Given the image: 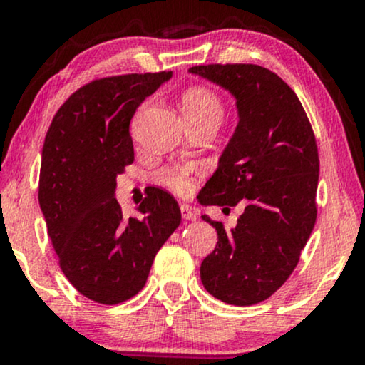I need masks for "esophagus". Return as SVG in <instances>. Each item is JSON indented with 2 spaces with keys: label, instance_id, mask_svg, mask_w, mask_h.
I'll return each instance as SVG.
<instances>
[{
  "label": "esophagus",
  "instance_id": "obj_1",
  "mask_svg": "<svg viewBox=\"0 0 365 365\" xmlns=\"http://www.w3.org/2000/svg\"><path fill=\"white\" fill-rule=\"evenodd\" d=\"M180 211H182L183 220H187V221H195L197 220V212L190 206H188V204H182V206H180Z\"/></svg>",
  "mask_w": 365,
  "mask_h": 365
}]
</instances>
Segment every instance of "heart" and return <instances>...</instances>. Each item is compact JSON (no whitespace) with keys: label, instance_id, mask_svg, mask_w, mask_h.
Returning <instances> with one entry per match:
<instances>
[{"label":"heart","instance_id":"heart-1","mask_svg":"<svg viewBox=\"0 0 365 365\" xmlns=\"http://www.w3.org/2000/svg\"><path fill=\"white\" fill-rule=\"evenodd\" d=\"M182 108L185 115H221V108L217 96L207 87H190L182 98ZM161 185L168 187L177 194H187L192 188L190 171L185 166H170L161 170L156 175Z\"/></svg>","mask_w":365,"mask_h":365}]
</instances>
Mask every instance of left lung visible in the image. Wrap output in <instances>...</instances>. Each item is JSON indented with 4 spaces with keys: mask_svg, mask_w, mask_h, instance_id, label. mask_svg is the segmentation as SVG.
Segmentation results:
<instances>
[{
    "mask_svg": "<svg viewBox=\"0 0 365 365\" xmlns=\"http://www.w3.org/2000/svg\"><path fill=\"white\" fill-rule=\"evenodd\" d=\"M188 72L232 92L238 110L235 133L200 204L245 206L232 230L202 216L216 228L217 244L200 264V279L226 304H259L290 278L316 223V137L295 92L271 70L226 63Z\"/></svg>",
    "mask_w": 365,
    "mask_h": 365,
    "instance_id": "1",
    "label": "left lung"
}]
</instances>
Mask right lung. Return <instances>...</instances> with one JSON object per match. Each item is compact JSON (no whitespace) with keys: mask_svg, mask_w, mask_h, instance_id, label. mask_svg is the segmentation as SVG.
I'll list each match as a JSON object with an SVG mask.
<instances>
[{"mask_svg":"<svg viewBox=\"0 0 365 365\" xmlns=\"http://www.w3.org/2000/svg\"><path fill=\"white\" fill-rule=\"evenodd\" d=\"M171 72L96 78L61 104L44 139L39 206L63 274L83 297L115 305L144 288L154 257L182 221L178 202L149 188L139 217L115 199L133 163L130 121Z\"/></svg>","mask_w":365,"mask_h":365,"instance_id":"right-lung-1","label":"right lung"}]
</instances>
